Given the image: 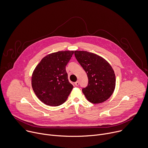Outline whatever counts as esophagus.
I'll return each instance as SVG.
<instances>
[{
  "label": "esophagus",
  "mask_w": 148,
  "mask_h": 148,
  "mask_svg": "<svg viewBox=\"0 0 148 148\" xmlns=\"http://www.w3.org/2000/svg\"><path fill=\"white\" fill-rule=\"evenodd\" d=\"M75 84L76 85V86H78L79 84V82L78 81H77V82H76L75 83Z\"/></svg>",
  "instance_id": "esophagus-1"
}]
</instances>
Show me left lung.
Instances as JSON below:
<instances>
[{
    "instance_id": "left-lung-1",
    "label": "left lung",
    "mask_w": 148,
    "mask_h": 148,
    "mask_svg": "<svg viewBox=\"0 0 148 148\" xmlns=\"http://www.w3.org/2000/svg\"><path fill=\"white\" fill-rule=\"evenodd\" d=\"M75 55L87 75L88 85L82 89L87 100L93 104L108 100L115 87V76L110 64L101 56L87 51H75Z\"/></svg>"
}]
</instances>
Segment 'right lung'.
<instances>
[{
  "mask_svg": "<svg viewBox=\"0 0 148 148\" xmlns=\"http://www.w3.org/2000/svg\"><path fill=\"white\" fill-rule=\"evenodd\" d=\"M73 53V51H64L48 54L34 70L33 89L45 104L58 106L67 100L73 86L69 82L66 66Z\"/></svg>",
  "mask_w": 148,
  "mask_h": 148,
  "instance_id": "right-lung-1",
  "label": "right lung"
}]
</instances>
